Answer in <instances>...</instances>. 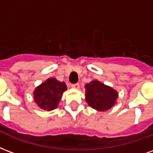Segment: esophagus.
Wrapping results in <instances>:
<instances>
[{"instance_id":"esophagus-1","label":"esophagus","mask_w":153,"mask_h":153,"mask_svg":"<svg viewBox=\"0 0 153 153\" xmlns=\"http://www.w3.org/2000/svg\"><path fill=\"white\" fill-rule=\"evenodd\" d=\"M71 87L74 89H79V83H75V84H72Z\"/></svg>"}]
</instances>
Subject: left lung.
Returning <instances> with one entry per match:
<instances>
[{
	"mask_svg": "<svg viewBox=\"0 0 153 153\" xmlns=\"http://www.w3.org/2000/svg\"><path fill=\"white\" fill-rule=\"evenodd\" d=\"M86 102L92 108L100 111L109 110L115 103L118 93L111 87L93 80L85 86Z\"/></svg>",
	"mask_w": 153,
	"mask_h": 153,
	"instance_id": "left-lung-1",
	"label": "left lung"
}]
</instances>
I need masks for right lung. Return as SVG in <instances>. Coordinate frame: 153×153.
<instances>
[{
    "mask_svg": "<svg viewBox=\"0 0 153 153\" xmlns=\"http://www.w3.org/2000/svg\"><path fill=\"white\" fill-rule=\"evenodd\" d=\"M66 90L65 82L58 81L54 78H50L35 88L33 91L34 101L42 109L52 111L57 108L62 93Z\"/></svg>",
    "mask_w": 153,
    "mask_h": 153,
    "instance_id": "obj_1",
    "label": "right lung"
}]
</instances>
